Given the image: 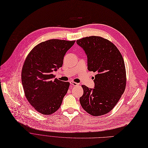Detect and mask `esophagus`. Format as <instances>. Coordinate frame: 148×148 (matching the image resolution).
<instances>
[{
	"instance_id": "obj_1",
	"label": "esophagus",
	"mask_w": 148,
	"mask_h": 148,
	"mask_svg": "<svg viewBox=\"0 0 148 148\" xmlns=\"http://www.w3.org/2000/svg\"><path fill=\"white\" fill-rule=\"evenodd\" d=\"M70 84H71V85L73 86H77L79 85L78 83H76V82H73V81L70 82Z\"/></svg>"
}]
</instances>
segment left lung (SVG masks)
I'll list each match as a JSON object with an SVG mask.
<instances>
[{
  "instance_id": "1",
  "label": "left lung",
  "mask_w": 148,
  "mask_h": 148,
  "mask_svg": "<svg viewBox=\"0 0 148 148\" xmlns=\"http://www.w3.org/2000/svg\"><path fill=\"white\" fill-rule=\"evenodd\" d=\"M76 43L87 56L88 70L96 72L94 88L82 86L80 103L93 116L107 114L115 107L126 87L123 58L113 43L101 37H84Z\"/></svg>"
}]
</instances>
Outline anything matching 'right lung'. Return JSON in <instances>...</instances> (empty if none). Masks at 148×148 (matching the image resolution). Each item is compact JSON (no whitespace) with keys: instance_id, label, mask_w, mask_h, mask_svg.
<instances>
[{"instance_id":"right-lung-1","label":"right lung","mask_w":148,"mask_h":148,"mask_svg":"<svg viewBox=\"0 0 148 148\" xmlns=\"http://www.w3.org/2000/svg\"><path fill=\"white\" fill-rule=\"evenodd\" d=\"M75 41L52 39L37 45L27 56L22 70V82L28 102L40 113L52 114L60 107L70 83L54 79L53 71Z\"/></svg>"}]
</instances>
